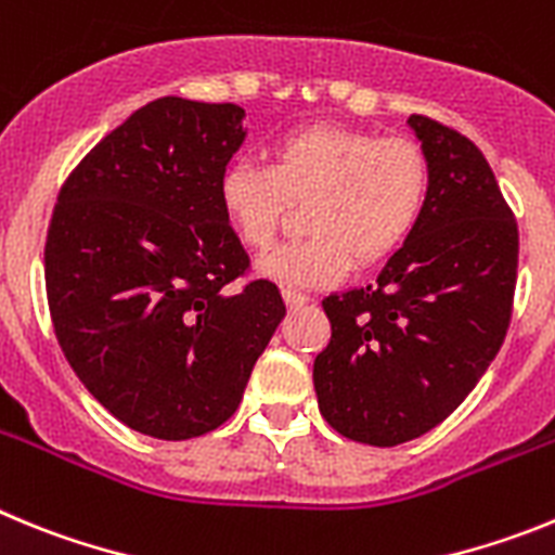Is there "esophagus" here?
Listing matches in <instances>:
<instances>
[{"label":"esophagus","mask_w":555,"mask_h":555,"mask_svg":"<svg viewBox=\"0 0 555 555\" xmlns=\"http://www.w3.org/2000/svg\"><path fill=\"white\" fill-rule=\"evenodd\" d=\"M283 300H286L288 308H300V306H306L311 297H308L306 292H297V288H283Z\"/></svg>","instance_id":"1"}]
</instances>
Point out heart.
I'll list each match as a JSON object with an SVG mask.
<instances>
[{
    "mask_svg": "<svg viewBox=\"0 0 555 555\" xmlns=\"http://www.w3.org/2000/svg\"><path fill=\"white\" fill-rule=\"evenodd\" d=\"M430 191L423 146L377 139L341 125L283 132L272 166L233 160L219 178V203L238 242L267 253L292 203H308L311 235L261 261V274L288 288L341 281L356 263H375L411 235Z\"/></svg>",
    "mask_w": 555,
    "mask_h": 555,
    "instance_id": "b5f03b06",
    "label": "heart"
}]
</instances>
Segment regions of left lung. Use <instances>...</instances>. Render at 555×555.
I'll return each mask as SVG.
<instances>
[{"label": "left lung", "mask_w": 555, "mask_h": 555, "mask_svg": "<svg viewBox=\"0 0 555 555\" xmlns=\"http://www.w3.org/2000/svg\"><path fill=\"white\" fill-rule=\"evenodd\" d=\"M430 166L423 217L364 288L322 300L331 341L313 389L333 430L395 448L448 420L506 338L517 222L494 171L461 132L409 116Z\"/></svg>", "instance_id": "left-lung-1"}]
</instances>
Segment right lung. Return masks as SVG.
<instances>
[{
	"mask_svg": "<svg viewBox=\"0 0 555 555\" xmlns=\"http://www.w3.org/2000/svg\"><path fill=\"white\" fill-rule=\"evenodd\" d=\"M244 107L160 96L111 130L61 189L47 294L63 356L102 409L183 442L228 423L286 317L219 203Z\"/></svg>",
	"mask_w": 555,
	"mask_h": 555,
	"instance_id": "obj_1",
	"label": "right lung"
}]
</instances>
